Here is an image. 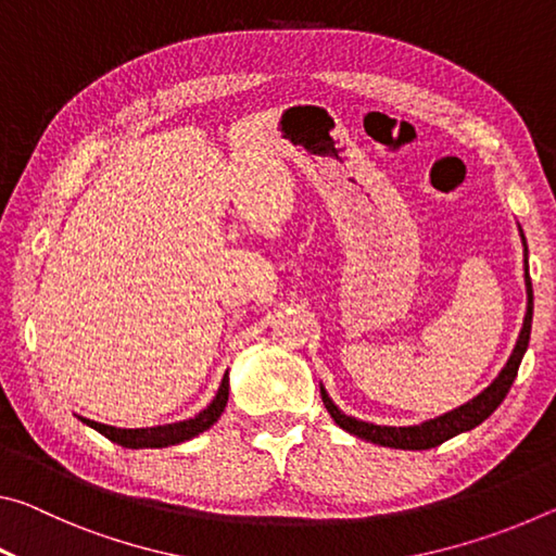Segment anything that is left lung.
Masks as SVG:
<instances>
[{"label": "left lung", "instance_id": "left-lung-1", "mask_svg": "<svg viewBox=\"0 0 556 556\" xmlns=\"http://www.w3.org/2000/svg\"><path fill=\"white\" fill-rule=\"evenodd\" d=\"M522 235V230H520ZM522 244H525V235H522ZM525 287H527V314L522 321V331L520 338H517L515 351L510 355V361L505 363V368L501 375L488 384V388L460 407L451 409L446 414H441L437 419L421 421L417 427H380V425H370V421H361L355 417H348L341 409L336 407L333 400L328 397V392L321 388V400L326 404L328 414H331L333 421L341 429H345L348 434H353L357 439L370 441V444H380V446H390V448H404V451H425V448H434L439 444H444L446 439L460 434V431H470L473 427L485 421L491 414L501 407V402L505 400V394L510 392L513 382L517 378V368H520L522 355L530 345V331H532V281H530V271H527V244H525Z\"/></svg>", "mask_w": 556, "mask_h": 556}]
</instances>
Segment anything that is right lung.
Returning a JSON list of instances; mask_svg holds the SVG:
<instances>
[{
  "label": "right lung",
  "instance_id": "add662e5",
  "mask_svg": "<svg viewBox=\"0 0 556 556\" xmlns=\"http://www.w3.org/2000/svg\"><path fill=\"white\" fill-rule=\"evenodd\" d=\"M228 392H230V384H228V372H225L220 388H218V394H215L208 407H205L201 414H195L193 419L176 421V425L149 427V429H117V427H110V425H100V421H92V419H86V417H80V421H83V425H88L96 431H100V434L108 437L110 441H115V444L125 446V448L174 446V444H181V441L199 437L201 431H205V429H211L215 421L220 419L225 404H228Z\"/></svg>",
  "mask_w": 556,
  "mask_h": 556
}]
</instances>
